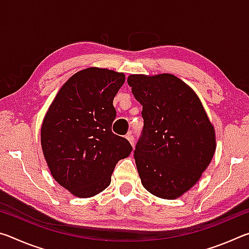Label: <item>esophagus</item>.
I'll return each instance as SVG.
<instances>
[{"mask_svg": "<svg viewBox=\"0 0 249 249\" xmlns=\"http://www.w3.org/2000/svg\"><path fill=\"white\" fill-rule=\"evenodd\" d=\"M126 138H127L128 142H130V145L134 146V140H135V138H134V136H133V134H132V133L127 134V135H126Z\"/></svg>", "mask_w": 249, "mask_h": 249, "instance_id": "1", "label": "esophagus"}]
</instances>
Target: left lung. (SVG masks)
Returning a JSON list of instances; mask_svg holds the SVG:
<instances>
[{"instance_id":"1","label":"left lung","mask_w":249,"mask_h":249,"mask_svg":"<svg viewBox=\"0 0 249 249\" xmlns=\"http://www.w3.org/2000/svg\"><path fill=\"white\" fill-rule=\"evenodd\" d=\"M142 105L144 127L134 150L142 183L162 199H177L201 178L215 151V133L200 99L174 74H130Z\"/></svg>"}]
</instances>
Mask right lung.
Listing matches in <instances>:
<instances>
[{"mask_svg": "<svg viewBox=\"0 0 249 249\" xmlns=\"http://www.w3.org/2000/svg\"><path fill=\"white\" fill-rule=\"evenodd\" d=\"M124 73L88 68L67 81L41 125V148L53 179L79 197L98 195L111 183L119 160L133 147L112 132L113 100Z\"/></svg>", "mask_w": 249, "mask_h": 249, "instance_id": "right-lung-1", "label": "right lung"}]
</instances>
